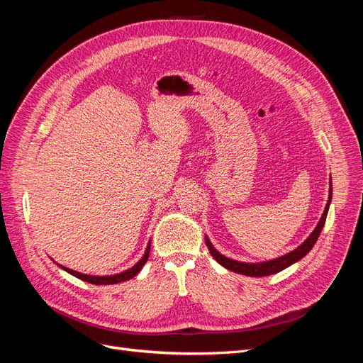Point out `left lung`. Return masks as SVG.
<instances>
[{
	"label": "left lung",
	"mask_w": 363,
	"mask_h": 363,
	"mask_svg": "<svg viewBox=\"0 0 363 363\" xmlns=\"http://www.w3.org/2000/svg\"><path fill=\"white\" fill-rule=\"evenodd\" d=\"M330 203H332V177H330V189H328V200H327V204H325V208H324V213H323L320 221H318L313 232L309 235V238H307L301 245H298L295 250L289 251L288 255H283L277 259H271V260H265V262H256V263L239 262V260H233V259L225 257L224 255H221V252H219L212 245L211 239H208L207 236H206V245H207L208 251H211L212 257L219 263V265H223L224 268L233 271V272L242 274V276H250V277H263V276H271V274H277L283 269H286L288 267L294 265L295 262L301 260L307 255V252H309L313 248V245L318 240V238H320L321 230L325 224V218H327Z\"/></svg>",
	"instance_id": "8db88e82"
}]
</instances>
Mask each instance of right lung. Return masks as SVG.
<instances>
[{"mask_svg":"<svg viewBox=\"0 0 363 363\" xmlns=\"http://www.w3.org/2000/svg\"><path fill=\"white\" fill-rule=\"evenodd\" d=\"M150 248H151V245H150V242H148L147 250H145V252H144V256H142V259L136 263V265H133L131 268H128V269H125V271H123V272H119V274H113V276H89V274H82V272H77V271H74V269H69V268H67V267L60 265V263H57V265H59L62 269L69 272L71 276H74V277H77V279H80V280H83V281L92 283V284H115V283H121V281H127V280L133 279V277L136 276V274L142 269V267H144L145 263H147V260H148Z\"/></svg>","mask_w":363,"mask_h":363,"instance_id":"obj_1","label":"right lung"}]
</instances>
